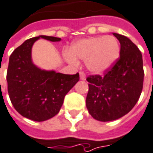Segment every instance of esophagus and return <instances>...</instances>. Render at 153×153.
Returning <instances> with one entry per match:
<instances>
[{
    "label": "esophagus",
    "mask_w": 153,
    "mask_h": 153,
    "mask_svg": "<svg viewBox=\"0 0 153 153\" xmlns=\"http://www.w3.org/2000/svg\"><path fill=\"white\" fill-rule=\"evenodd\" d=\"M79 74H80V79L81 80H86V74L83 71H80Z\"/></svg>",
    "instance_id": "1"
}]
</instances>
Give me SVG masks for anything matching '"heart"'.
<instances>
[{
	"label": "heart",
	"instance_id": "heart-1",
	"mask_svg": "<svg viewBox=\"0 0 153 153\" xmlns=\"http://www.w3.org/2000/svg\"><path fill=\"white\" fill-rule=\"evenodd\" d=\"M71 54L66 55L71 64H77L76 59L86 61L87 69L101 74L113 66L120 56V44L111 36H95L82 39L71 47Z\"/></svg>",
	"mask_w": 153,
	"mask_h": 153
}]
</instances>
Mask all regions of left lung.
<instances>
[{"label":"left lung","mask_w":153,"mask_h":153,"mask_svg":"<svg viewBox=\"0 0 153 153\" xmlns=\"http://www.w3.org/2000/svg\"><path fill=\"white\" fill-rule=\"evenodd\" d=\"M121 44L120 57L101 75H91L86 100L90 115L101 122H110L127 114L134 107L143 87V56L127 36L113 33Z\"/></svg>","instance_id":"obj_1"}]
</instances>
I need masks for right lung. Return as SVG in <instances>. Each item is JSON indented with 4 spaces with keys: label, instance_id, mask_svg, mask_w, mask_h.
I'll return each mask as SVG.
<instances>
[{
    "label": "right lung",
    "instance_id": "add662e5",
    "mask_svg": "<svg viewBox=\"0 0 153 153\" xmlns=\"http://www.w3.org/2000/svg\"><path fill=\"white\" fill-rule=\"evenodd\" d=\"M39 38L59 42L61 38L39 36L16 48L9 58L7 90L13 107L24 117L43 122L57 114L66 93L79 81V73L62 74L44 71L31 61V47Z\"/></svg>",
    "mask_w": 153,
    "mask_h": 153
}]
</instances>
